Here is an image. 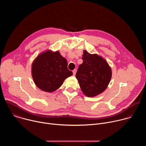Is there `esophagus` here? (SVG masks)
Here are the masks:
<instances>
[{"label":"esophagus","instance_id":"esophagus-1","mask_svg":"<svg viewBox=\"0 0 146 146\" xmlns=\"http://www.w3.org/2000/svg\"><path fill=\"white\" fill-rule=\"evenodd\" d=\"M76 72H77V69H74V70H73V75H74V76H75V74H76Z\"/></svg>","mask_w":146,"mask_h":146}]
</instances>
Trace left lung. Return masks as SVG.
<instances>
[{
	"instance_id": "8db88e82",
	"label": "left lung",
	"mask_w": 146,
	"mask_h": 146,
	"mask_svg": "<svg viewBox=\"0 0 146 146\" xmlns=\"http://www.w3.org/2000/svg\"><path fill=\"white\" fill-rule=\"evenodd\" d=\"M82 64L76 74L82 92L88 97H94L105 91L110 81L112 72L107 61L98 54L84 50Z\"/></svg>"
}]
</instances>
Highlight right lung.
I'll return each mask as SVG.
<instances>
[{
  "instance_id": "right-lung-1",
  "label": "right lung",
  "mask_w": 146,
  "mask_h": 146,
  "mask_svg": "<svg viewBox=\"0 0 146 146\" xmlns=\"http://www.w3.org/2000/svg\"><path fill=\"white\" fill-rule=\"evenodd\" d=\"M73 72L68 69L66 59L58 51L47 50L40 54L32 65V76L36 86L43 91L58 89Z\"/></svg>"
}]
</instances>
